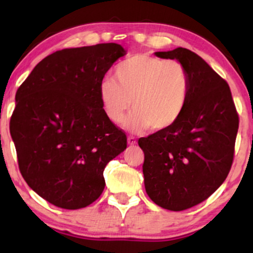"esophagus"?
Wrapping results in <instances>:
<instances>
[{
	"label": "esophagus",
	"instance_id": "obj_1",
	"mask_svg": "<svg viewBox=\"0 0 253 253\" xmlns=\"http://www.w3.org/2000/svg\"><path fill=\"white\" fill-rule=\"evenodd\" d=\"M127 143H128V145H135L136 144V140H135L134 136L129 135L128 138H127Z\"/></svg>",
	"mask_w": 253,
	"mask_h": 253
}]
</instances>
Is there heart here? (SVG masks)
<instances>
[{
	"mask_svg": "<svg viewBox=\"0 0 253 253\" xmlns=\"http://www.w3.org/2000/svg\"><path fill=\"white\" fill-rule=\"evenodd\" d=\"M115 77H106L98 85L104 114L120 124L127 110L126 126L140 132L162 130L178 120L189 96L190 80L187 69L175 59L165 60L150 54H136L121 62Z\"/></svg>",
	"mask_w": 253,
	"mask_h": 253,
	"instance_id": "b5f03b06",
	"label": "heart"
}]
</instances>
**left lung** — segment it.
Wrapping results in <instances>:
<instances>
[{"instance_id": "8db88e82", "label": "left lung", "mask_w": 253, "mask_h": 253, "mask_svg": "<svg viewBox=\"0 0 253 253\" xmlns=\"http://www.w3.org/2000/svg\"><path fill=\"white\" fill-rule=\"evenodd\" d=\"M156 56L181 62L190 88L175 124L139 139L145 189L159 207L179 211L207 200L226 179L239 117L227 82L201 57L183 47Z\"/></svg>"}]
</instances>
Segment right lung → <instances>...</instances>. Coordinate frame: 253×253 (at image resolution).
<instances>
[{
    "label": "right lung",
    "instance_id": "obj_1",
    "mask_svg": "<svg viewBox=\"0 0 253 253\" xmlns=\"http://www.w3.org/2000/svg\"><path fill=\"white\" fill-rule=\"evenodd\" d=\"M126 51L119 43L64 48L43 58L19 86L10 118L22 177L64 210L96 201L106 165L127 136L104 114L98 85Z\"/></svg>",
    "mask_w": 253,
    "mask_h": 253
}]
</instances>
